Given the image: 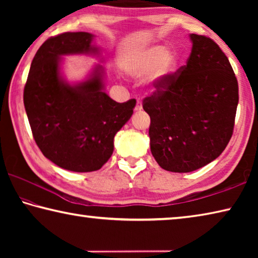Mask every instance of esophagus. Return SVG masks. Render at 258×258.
<instances>
[{"instance_id":"obj_1","label":"esophagus","mask_w":258,"mask_h":258,"mask_svg":"<svg viewBox=\"0 0 258 258\" xmlns=\"http://www.w3.org/2000/svg\"><path fill=\"white\" fill-rule=\"evenodd\" d=\"M141 110H142V103H141V101H139L138 100L137 107H135V111H141Z\"/></svg>"}]
</instances>
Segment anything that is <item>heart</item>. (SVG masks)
<instances>
[{
    "instance_id": "b5f03b06",
    "label": "heart",
    "mask_w": 258,
    "mask_h": 258,
    "mask_svg": "<svg viewBox=\"0 0 258 258\" xmlns=\"http://www.w3.org/2000/svg\"><path fill=\"white\" fill-rule=\"evenodd\" d=\"M180 59L175 51L165 45H152L139 51L127 62V72L134 78L149 77L158 89H165L177 73Z\"/></svg>"
}]
</instances>
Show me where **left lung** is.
<instances>
[{
	"mask_svg": "<svg viewBox=\"0 0 258 258\" xmlns=\"http://www.w3.org/2000/svg\"><path fill=\"white\" fill-rule=\"evenodd\" d=\"M192 49L164 91L145 99L150 116V150L161 168L194 172L212 163L232 137L239 101L238 82L215 42L189 35Z\"/></svg>",
	"mask_w": 258,
	"mask_h": 258,
	"instance_id": "left-lung-1",
	"label": "left lung"
}]
</instances>
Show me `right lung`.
<instances>
[{
    "label": "right lung",
    "instance_id": "obj_1",
    "mask_svg": "<svg viewBox=\"0 0 258 258\" xmlns=\"http://www.w3.org/2000/svg\"><path fill=\"white\" fill-rule=\"evenodd\" d=\"M94 37L78 32L46 40L34 56L24 90L26 113L42 154L59 167L78 173L98 171L107 163L116 133L137 104L134 99L118 103L104 92L102 64L95 63L84 80L67 81L63 56L100 58Z\"/></svg>",
    "mask_w": 258,
    "mask_h": 258
}]
</instances>
